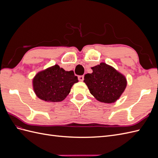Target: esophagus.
I'll list each match as a JSON object with an SVG mask.
<instances>
[{"label":"esophagus","instance_id":"1","mask_svg":"<svg viewBox=\"0 0 158 158\" xmlns=\"http://www.w3.org/2000/svg\"><path fill=\"white\" fill-rule=\"evenodd\" d=\"M84 75H82V76H78V80H79L80 81H81V82H82V81L84 80Z\"/></svg>","mask_w":158,"mask_h":158}]
</instances>
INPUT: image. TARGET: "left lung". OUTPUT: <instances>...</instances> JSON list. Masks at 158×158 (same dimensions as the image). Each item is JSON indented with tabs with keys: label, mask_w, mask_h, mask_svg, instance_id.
Returning <instances> with one entry per match:
<instances>
[{
	"label": "left lung",
	"mask_w": 158,
	"mask_h": 158,
	"mask_svg": "<svg viewBox=\"0 0 158 158\" xmlns=\"http://www.w3.org/2000/svg\"><path fill=\"white\" fill-rule=\"evenodd\" d=\"M92 69L93 73L85 74L84 80L91 94L100 102L111 103L116 102L127 87L125 76L104 63Z\"/></svg>",
	"instance_id": "left-lung-1"
}]
</instances>
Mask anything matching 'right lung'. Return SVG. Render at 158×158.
Wrapping results in <instances>:
<instances>
[{"instance_id": "right-lung-1", "label": "right lung", "mask_w": 158, "mask_h": 158, "mask_svg": "<svg viewBox=\"0 0 158 158\" xmlns=\"http://www.w3.org/2000/svg\"><path fill=\"white\" fill-rule=\"evenodd\" d=\"M78 82V77L73 70L66 71L55 64L38 73L33 79V87L40 99L59 102L66 98L72 86Z\"/></svg>"}]
</instances>
